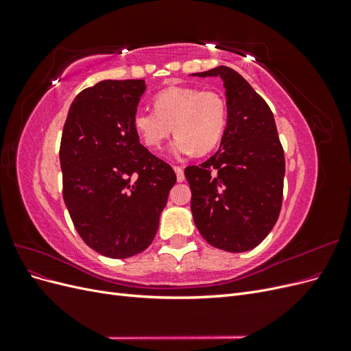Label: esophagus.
I'll list each match as a JSON object with an SVG mask.
<instances>
[{
    "label": "esophagus",
    "instance_id": "1",
    "mask_svg": "<svg viewBox=\"0 0 351 351\" xmlns=\"http://www.w3.org/2000/svg\"><path fill=\"white\" fill-rule=\"evenodd\" d=\"M174 171H176V176H177V182L182 183L184 182V171L182 167H174Z\"/></svg>",
    "mask_w": 351,
    "mask_h": 351
}]
</instances>
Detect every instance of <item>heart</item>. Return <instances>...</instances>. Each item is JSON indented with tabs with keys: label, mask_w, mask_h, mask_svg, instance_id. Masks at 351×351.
I'll return each instance as SVG.
<instances>
[{
	"label": "heart",
	"mask_w": 351,
	"mask_h": 351,
	"mask_svg": "<svg viewBox=\"0 0 351 351\" xmlns=\"http://www.w3.org/2000/svg\"><path fill=\"white\" fill-rule=\"evenodd\" d=\"M155 111L137 110L133 129L145 146L159 149L174 133L171 154L186 156L214 151L227 127V104L215 90L171 86L154 97Z\"/></svg>",
	"instance_id": "heart-1"
}]
</instances>
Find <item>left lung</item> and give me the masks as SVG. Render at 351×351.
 I'll use <instances>...</instances> for the list:
<instances>
[{
	"label": "left lung",
	"instance_id": "obj_1",
	"mask_svg": "<svg viewBox=\"0 0 351 351\" xmlns=\"http://www.w3.org/2000/svg\"><path fill=\"white\" fill-rule=\"evenodd\" d=\"M192 76L221 77L227 99L219 149L184 169L195 226L210 246L246 252L269 234L282 204L285 161L274 114L236 70L218 66Z\"/></svg>",
	"mask_w": 351,
	"mask_h": 351
}]
</instances>
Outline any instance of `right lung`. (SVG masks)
Masks as SVG:
<instances>
[{
    "label": "right lung",
    "instance_id": "1",
    "mask_svg": "<svg viewBox=\"0 0 351 351\" xmlns=\"http://www.w3.org/2000/svg\"><path fill=\"white\" fill-rule=\"evenodd\" d=\"M145 80H102L70 105L60 145L62 197L90 249L125 259L149 247L176 173L139 142Z\"/></svg>",
    "mask_w": 351,
    "mask_h": 351
}]
</instances>
